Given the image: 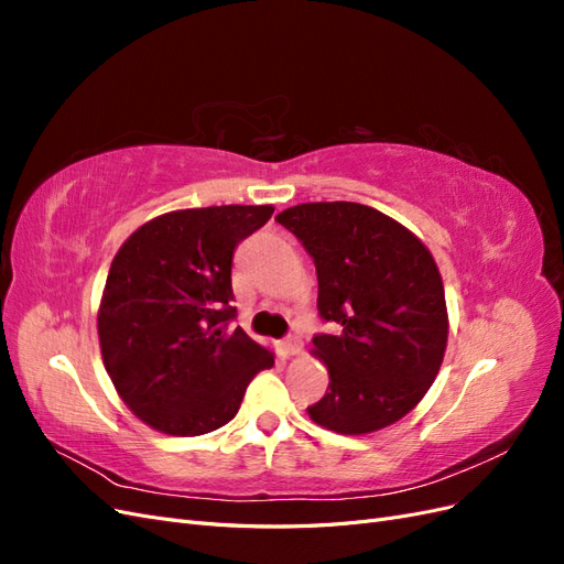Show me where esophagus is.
Returning a JSON list of instances; mask_svg holds the SVG:
<instances>
[{
    "mask_svg": "<svg viewBox=\"0 0 564 564\" xmlns=\"http://www.w3.org/2000/svg\"><path fill=\"white\" fill-rule=\"evenodd\" d=\"M282 348H284V352L286 355H301V350H303V344H301V338L299 336H289V338H284V344H282Z\"/></svg>",
    "mask_w": 564,
    "mask_h": 564,
    "instance_id": "obj_1",
    "label": "esophagus"
}]
</instances>
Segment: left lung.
<instances>
[{
	"mask_svg": "<svg viewBox=\"0 0 564 564\" xmlns=\"http://www.w3.org/2000/svg\"><path fill=\"white\" fill-rule=\"evenodd\" d=\"M278 224L315 259L319 315L338 324L313 338L329 388L311 419L340 435L388 429L423 400L445 360L449 315L433 253L357 202L296 204Z\"/></svg>",
	"mask_w": 564,
	"mask_h": 564,
	"instance_id": "left-lung-1",
	"label": "left lung"
}]
</instances>
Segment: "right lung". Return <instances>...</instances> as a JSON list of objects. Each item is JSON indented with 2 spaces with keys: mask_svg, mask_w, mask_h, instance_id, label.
<instances>
[{
  "mask_svg": "<svg viewBox=\"0 0 564 564\" xmlns=\"http://www.w3.org/2000/svg\"><path fill=\"white\" fill-rule=\"evenodd\" d=\"M272 204L178 209L133 230L110 263L98 344L117 395L150 429L195 437L235 419L275 352L235 317L232 251L272 216Z\"/></svg>",
  "mask_w": 564,
  "mask_h": 564,
  "instance_id": "1",
  "label": "right lung"
}]
</instances>
